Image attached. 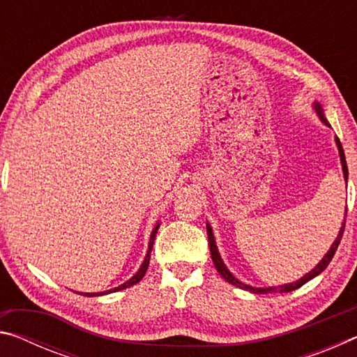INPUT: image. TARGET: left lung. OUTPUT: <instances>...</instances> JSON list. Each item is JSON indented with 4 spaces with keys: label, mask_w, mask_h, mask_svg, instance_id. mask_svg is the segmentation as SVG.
Returning <instances> with one entry per match:
<instances>
[{
    "label": "left lung",
    "mask_w": 357,
    "mask_h": 357,
    "mask_svg": "<svg viewBox=\"0 0 357 357\" xmlns=\"http://www.w3.org/2000/svg\"><path fill=\"white\" fill-rule=\"evenodd\" d=\"M313 108H315L317 114L319 116V119L323 121V123L328 126V128H331L328 119L324 118V112H323V107L318 104V102H313ZM335 143H337V148H338V154H340V162H342V170H343V178H345V181H348V167H347V160H345V153H343V148H342V143L338 138L335 137ZM345 215H347V209H345ZM206 228H208V241H209V249H211V257H213V261H214V266L215 269L219 271V274L225 279L228 283H231V285L238 287V288H243V289H247V291H252V293H258V294H268V293H288V291H293V289H298L301 288L304 283H307L309 280H312L313 277H317L318 274H321L323 271L328 268V264L331 263V259L334 258V253L337 250L338 244H340L342 241V236H343V231H345V220H343V225L340 228V231H338L337 238L334 241V244L331 245V249L328 250V253H326L324 258L319 261L315 268H313L309 274H305L304 277H301L299 280H296L293 283H285V285H279V287H268V288H253L250 285H245V283L239 282L236 277H234L231 273H229L228 268L225 266V263L222 261L220 258V253L219 250H217V245H215V239H214V234H213V228H211L209 223H206Z\"/></svg>",
    "instance_id": "8db88e82"
}]
</instances>
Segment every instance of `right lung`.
<instances>
[{"label":"right lung","instance_id":"1","mask_svg":"<svg viewBox=\"0 0 357 357\" xmlns=\"http://www.w3.org/2000/svg\"><path fill=\"white\" fill-rule=\"evenodd\" d=\"M157 229H159V223H157V225H155V227H154V229H153V233H151V238H149V245H148V253H146V257H144L143 263H142V266H140V269H138V273H137L134 277H132V279H129L128 282H124L123 285H119V287H116V288L107 289V291H100V293H84L83 296H89V298H93V296H102V294H108V293H116V291H121V289H124V288H129V287L135 285V283L140 282V280L143 279V277H144V274H146V269H148V266H149L151 250H153V244H154V239H155V233H157Z\"/></svg>","mask_w":357,"mask_h":357}]
</instances>
